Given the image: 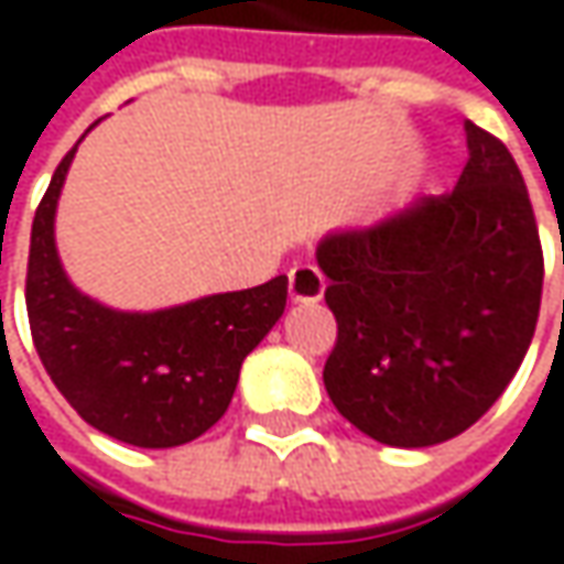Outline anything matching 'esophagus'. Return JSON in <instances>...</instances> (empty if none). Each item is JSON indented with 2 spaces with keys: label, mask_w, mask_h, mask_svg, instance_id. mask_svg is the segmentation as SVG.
I'll list each match as a JSON object with an SVG mask.
<instances>
[{
  "label": "esophagus",
  "mask_w": 564,
  "mask_h": 564,
  "mask_svg": "<svg viewBox=\"0 0 564 564\" xmlns=\"http://www.w3.org/2000/svg\"><path fill=\"white\" fill-rule=\"evenodd\" d=\"M326 292V282L314 267H294L289 272V297L292 304H316Z\"/></svg>",
  "instance_id": "esophagus-1"
}]
</instances>
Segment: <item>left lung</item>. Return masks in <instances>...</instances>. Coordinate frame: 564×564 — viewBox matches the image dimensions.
Returning <instances> with one entry per match:
<instances>
[{
  "mask_svg": "<svg viewBox=\"0 0 564 564\" xmlns=\"http://www.w3.org/2000/svg\"><path fill=\"white\" fill-rule=\"evenodd\" d=\"M467 165L445 197L316 245L338 341L323 382L338 414L395 448L477 423L531 348L543 253L518 165L465 121Z\"/></svg>",
  "mask_w": 564,
  "mask_h": 564,
  "instance_id": "obj_1",
  "label": "left lung"
}]
</instances>
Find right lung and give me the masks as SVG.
Returning <instances> with one entry per match:
<instances>
[{
  "mask_svg": "<svg viewBox=\"0 0 564 564\" xmlns=\"http://www.w3.org/2000/svg\"><path fill=\"white\" fill-rule=\"evenodd\" d=\"M80 141L33 216L28 316L36 355L94 430L138 448L185 445L228 411L241 364L285 314L289 279L160 311H119L84 294L55 248V209Z\"/></svg>",
  "mask_w": 564,
  "mask_h": 564,
  "instance_id": "1",
  "label": "right lung"
}]
</instances>
